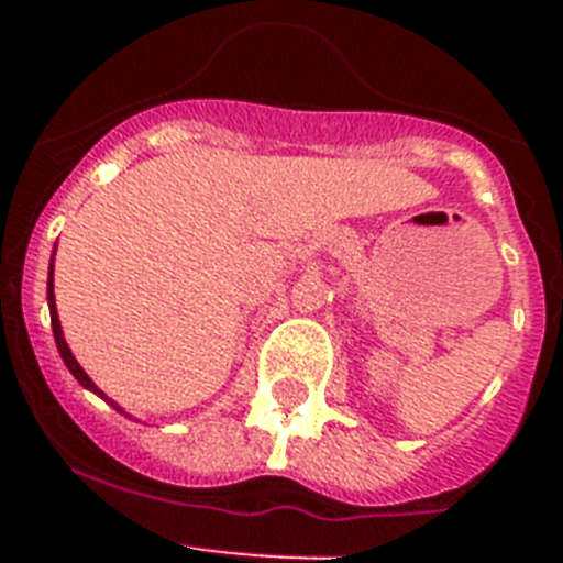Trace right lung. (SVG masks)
Wrapping results in <instances>:
<instances>
[{"label": "right lung", "instance_id": "1", "mask_svg": "<svg viewBox=\"0 0 563 563\" xmlns=\"http://www.w3.org/2000/svg\"><path fill=\"white\" fill-rule=\"evenodd\" d=\"M47 305H49V324H53V335H56V346H58V352H62V361L67 363V369L73 372V377H76V380L81 383L84 389L96 391V395L103 397V391L98 389L96 383L89 380V375L81 369V366H78V361H76V357H73V352H69L67 341H64L62 321H58V312H56V296H53V262H49V278H47ZM103 400H107V397H103ZM109 402H112V400H109ZM112 406H114V409H118V411H123L121 406H118V402H112Z\"/></svg>", "mask_w": 563, "mask_h": 563}]
</instances>
